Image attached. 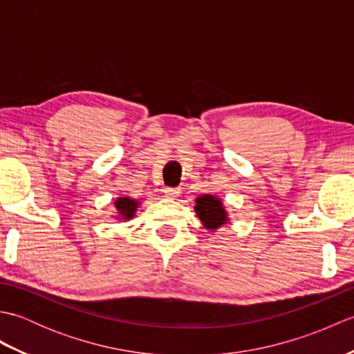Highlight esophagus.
I'll return each instance as SVG.
<instances>
[{"label":"esophagus","mask_w":354,"mask_h":354,"mask_svg":"<svg viewBox=\"0 0 354 354\" xmlns=\"http://www.w3.org/2000/svg\"><path fill=\"white\" fill-rule=\"evenodd\" d=\"M164 193H165V196L167 198H176L178 194H179V192H178V189H173V187H165L164 189Z\"/></svg>","instance_id":"1"}]
</instances>
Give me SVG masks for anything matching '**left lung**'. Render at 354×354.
<instances>
[{
    "label": "left lung",
    "mask_w": 354,
    "mask_h": 354,
    "mask_svg": "<svg viewBox=\"0 0 354 354\" xmlns=\"http://www.w3.org/2000/svg\"><path fill=\"white\" fill-rule=\"evenodd\" d=\"M194 212L198 213L201 222L208 230H217L228 221L227 212L223 209L221 199L214 198L213 194H202V196H199L196 199Z\"/></svg>",
    "instance_id": "obj_1"
}]
</instances>
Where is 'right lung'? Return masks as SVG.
Masks as SVG:
<instances>
[{
	"instance_id": "right-lung-1",
	"label": "right lung",
	"mask_w": 354,
	"mask_h": 354,
	"mask_svg": "<svg viewBox=\"0 0 354 354\" xmlns=\"http://www.w3.org/2000/svg\"><path fill=\"white\" fill-rule=\"evenodd\" d=\"M115 207L118 209V214L122 216V219H131L135 214V209L138 207V202L131 198H118L115 201Z\"/></svg>"
}]
</instances>
